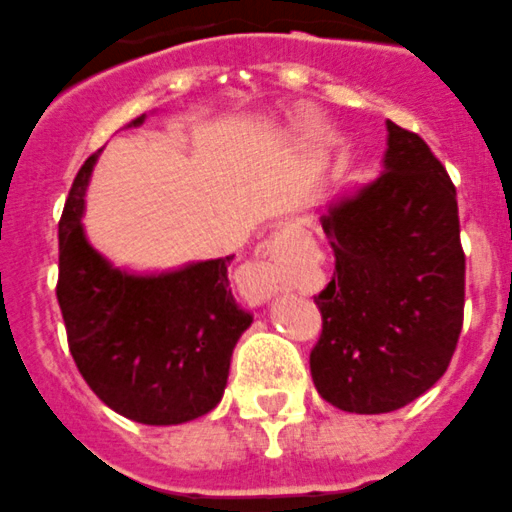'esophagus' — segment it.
I'll return each mask as SVG.
<instances>
[{
  "label": "esophagus",
  "instance_id": "obj_1",
  "mask_svg": "<svg viewBox=\"0 0 512 512\" xmlns=\"http://www.w3.org/2000/svg\"><path fill=\"white\" fill-rule=\"evenodd\" d=\"M295 242H297L295 225H285L280 227V230L265 242V245H262V255H265V260L257 262L255 270H252L257 295H260L262 300L270 297L272 292H277V287H280V262L282 257L295 247Z\"/></svg>",
  "mask_w": 512,
  "mask_h": 512
}]
</instances>
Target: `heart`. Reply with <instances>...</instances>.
<instances>
[{
  "label": "heart",
  "mask_w": 512,
  "mask_h": 512,
  "mask_svg": "<svg viewBox=\"0 0 512 512\" xmlns=\"http://www.w3.org/2000/svg\"><path fill=\"white\" fill-rule=\"evenodd\" d=\"M307 130L315 132V130H317V124H315V122H307Z\"/></svg>",
  "instance_id": "b5f03b06"
}]
</instances>
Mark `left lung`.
<instances>
[{
  "mask_svg": "<svg viewBox=\"0 0 512 512\" xmlns=\"http://www.w3.org/2000/svg\"><path fill=\"white\" fill-rule=\"evenodd\" d=\"M335 272L315 305L317 393L345 413L405 408L448 370L465 305L455 187L415 132L388 122L382 175L320 210Z\"/></svg>",
  "mask_w": 512,
  "mask_h": 512,
  "instance_id": "left-lung-1",
  "label": "left lung"
}]
</instances>
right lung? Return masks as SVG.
Returning <instances> with one entry per match:
<instances>
[{
    "label": "right lung",
    "mask_w": 512,
    "mask_h": 512,
    "mask_svg": "<svg viewBox=\"0 0 512 512\" xmlns=\"http://www.w3.org/2000/svg\"><path fill=\"white\" fill-rule=\"evenodd\" d=\"M145 119L142 114L127 127ZM99 152L74 177L59 220L57 300L69 352L94 395L114 413L142 425L190 423L217 408L232 350L252 325L232 300V255L162 272L107 260L82 222Z\"/></svg>",
    "instance_id": "obj_1"
}]
</instances>
